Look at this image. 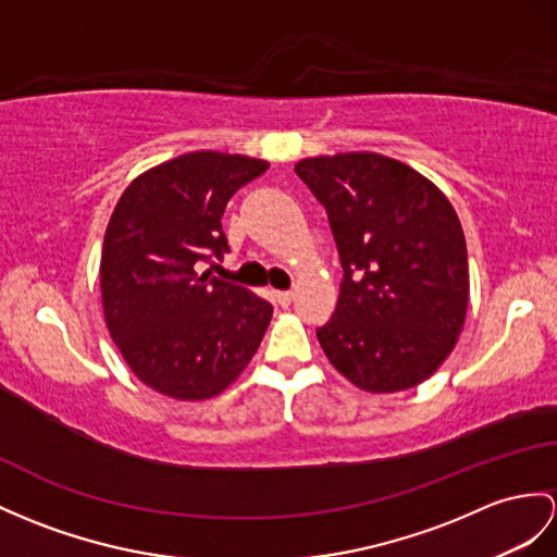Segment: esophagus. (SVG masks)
<instances>
[{
  "instance_id": "34e87169",
  "label": "esophagus",
  "mask_w": 557,
  "mask_h": 557,
  "mask_svg": "<svg viewBox=\"0 0 557 557\" xmlns=\"http://www.w3.org/2000/svg\"><path fill=\"white\" fill-rule=\"evenodd\" d=\"M274 297H276V302H278L281 307H288V305L293 302L295 295H293V290H276Z\"/></svg>"
}]
</instances>
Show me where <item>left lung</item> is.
<instances>
[{
  "mask_svg": "<svg viewBox=\"0 0 557 557\" xmlns=\"http://www.w3.org/2000/svg\"><path fill=\"white\" fill-rule=\"evenodd\" d=\"M295 172L329 214L343 264L325 357L366 392L423 383L449 357L468 309V250L451 202L399 160L341 153Z\"/></svg>",
  "mask_w": 557,
  "mask_h": 557,
  "instance_id": "left-lung-1",
  "label": "left lung"
}]
</instances>
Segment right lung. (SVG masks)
Returning <instances> with one entry per match:
<instances>
[{"label": "right lung", "mask_w": 557, "mask_h": 557, "mask_svg": "<svg viewBox=\"0 0 557 557\" xmlns=\"http://www.w3.org/2000/svg\"><path fill=\"white\" fill-rule=\"evenodd\" d=\"M267 168L186 153L137 176L117 200L101 252L103 314L134 375L162 395H220L262 343L271 302L200 269L228 252V198Z\"/></svg>", "instance_id": "right-lung-1"}]
</instances>
